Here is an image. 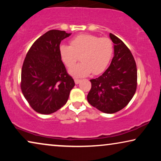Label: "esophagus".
I'll list each match as a JSON object with an SVG mask.
<instances>
[{
    "instance_id": "34e87169",
    "label": "esophagus",
    "mask_w": 161,
    "mask_h": 161,
    "mask_svg": "<svg viewBox=\"0 0 161 161\" xmlns=\"http://www.w3.org/2000/svg\"><path fill=\"white\" fill-rule=\"evenodd\" d=\"M80 82V80H79V79H75V84H78Z\"/></svg>"
}]
</instances>
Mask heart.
Returning a JSON list of instances; mask_svg holds the SVG:
<instances>
[{"mask_svg":"<svg viewBox=\"0 0 161 161\" xmlns=\"http://www.w3.org/2000/svg\"><path fill=\"white\" fill-rule=\"evenodd\" d=\"M70 45L59 46V54L64 64L72 68L80 59L83 61L69 70L75 77L102 73L108 66L114 53L112 41L107 37L80 34L70 41Z\"/></svg>","mask_w":161,"mask_h":161,"instance_id":"obj_1","label":"heart"}]
</instances>
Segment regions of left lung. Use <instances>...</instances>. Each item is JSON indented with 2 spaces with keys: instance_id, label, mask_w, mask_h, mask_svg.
<instances>
[{
  "instance_id": "1",
  "label": "left lung",
  "mask_w": 161,
  "mask_h": 161,
  "mask_svg": "<svg viewBox=\"0 0 161 161\" xmlns=\"http://www.w3.org/2000/svg\"><path fill=\"white\" fill-rule=\"evenodd\" d=\"M114 44V56L102 75L90 80L92 88L87 95L90 105L106 114L116 113L126 106L137 88V67L126 45L110 34Z\"/></svg>"
}]
</instances>
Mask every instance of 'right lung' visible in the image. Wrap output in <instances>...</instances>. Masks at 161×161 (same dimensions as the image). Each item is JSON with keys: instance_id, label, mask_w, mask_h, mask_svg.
I'll return each instance as SVG.
<instances>
[{"instance_id": "add662e5", "label": "right lung", "mask_w": 161, "mask_h": 161, "mask_svg": "<svg viewBox=\"0 0 161 161\" xmlns=\"http://www.w3.org/2000/svg\"><path fill=\"white\" fill-rule=\"evenodd\" d=\"M70 36L64 31L50 30L30 47L21 72L20 88L25 100L37 113H54L66 104L74 80L67 73L59 46Z\"/></svg>"}]
</instances>
